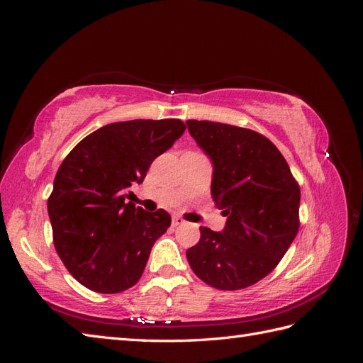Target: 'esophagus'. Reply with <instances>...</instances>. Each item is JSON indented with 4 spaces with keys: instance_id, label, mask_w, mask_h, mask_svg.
Returning a JSON list of instances; mask_svg holds the SVG:
<instances>
[{
    "instance_id": "esophagus-1",
    "label": "esophagus",
    "mask_w": 363,
    "mask_h": 363,
    "mask_svg": "<svg viewBox=\"0 0 363 363\" xmlns=\"http://www.w3.org/2000/svg\"><path fill=\"white\" fill-rule=\"evenodd\" d=\"M184 224V219L180 216H172V225L177 227V225H183Z\"/></svg>"
}]
</instances>
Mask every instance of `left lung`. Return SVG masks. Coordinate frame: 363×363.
<instances>
[{
    "mask_svg": "<svg viewBox=\"0 0 363 363\" xmlns=\"http://www.w3.org/2000/svg\"><path fill=\"white\" fill-rule=\"evenodd\" d=\"M186 124L213 163L212 196L227 216L223 232L200 227L186 257L212 288H248L279 265L295 239L300 186L277 147L257 131L212 121Z\"/></svg>",
    "mask_w": 363,
    "mask_h": 363,
    "instance_id": "obj_1",
    "label": "left lung"
}]
</instances>
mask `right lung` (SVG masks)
<instances>
[{
  "label": "right lung",
  "mask_w": 363,
  "mask_h": 363,
  "mask_svg": "<svg viewBox=\"0 0 363 363\" xmlns=\"http://www.w3.org/2000/svg\"><path fill=\"white\" fill-rule=\"evenodd\" d=\"M184 130L180 119L107 124L62 162L48 199L52 240L63 265L87 289L118 294L140 279L171 216L127 203V192Z\"/></svg>",
  "instance_id": "right-lung-1"
}]
</instances>
